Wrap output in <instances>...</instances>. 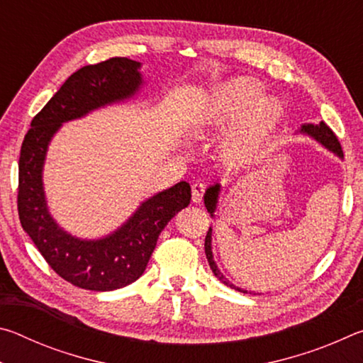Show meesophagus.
Masks as SVG:
<instances>
[{
    "mask_svg": "<svg viewBox=\"0 0 363 363\" xmlns=\"http://www.w3.org/2000/svg\"><path fill=\"white\" fill-rule=\"evenodd\" d=\"M206 186L203 182H195L192 186V201L194 203H200L201 199H203Z\"/></svg>",
    "mask_w": 363,
    "mask_h": 363,
    "instance_id": "obj_1",
    "label": "esophagus"
}]
</instances>
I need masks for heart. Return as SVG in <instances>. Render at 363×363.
<instances>
[{
    "instance_id": "b5f03b06",
    "label": "heart",
    "mask_w": 363,
    "mask_h": 363,
    "mask_svg": "<svg viewBox=\"0 0 363 363\" xmlns=\"http://www.w3.org/2000/svg\"><path fill=\"white\" fill-rule=\"evenodd\" d=\"M262 93L257 79L240 77L219 86L206 104L205 126L225 130L220 150L238 167L253 163L266 150L281 118L280 102Z\"/></svg>"
}]
</instances>
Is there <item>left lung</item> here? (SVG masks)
I'll return each instance as SVG.
<instances>
[{"mask_svg":"<svg viewBox=\"0 0 363 363\" xmlns=\"http://www.w3.org/2000/svg\"><path fill=\"white\" fill-rule=\"evenodd\" d=\"M301 134H306V136H309L312 139H315L318 144H322L325 149H328L330 152H333L336 157L342 158V150H341V145H340V140L335 136V133L330 130V128L325 125L323 121L318 123V125H314V123H306V125L301 126L299 130ZM219 194H220V184L216 182L213 184L206 189L205 192V206L208 213L211 214V218H214V211H216V206H218V199H219ZM211 235H213V229L210 227V230L206 233V238H205V255H206V259L210 262V267L213 270V274L216 275V277L223 281L224 285L233 288V290L237 291H242V293H248L247 290H243V288H238L233 284H230L229 280H227L223 274H220V270L218 269L216 262H214V257H213V250H211ZM251 293V291H250ZM256 294V293H255Z\"/></svg>","mask_w":363,"mask_h":363,"instance_id":"left-lung-1","label":"left lung"}]
</instances>
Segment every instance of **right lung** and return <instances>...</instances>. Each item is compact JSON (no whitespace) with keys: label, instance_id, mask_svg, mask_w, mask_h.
Wrapping results in <instances>:
<instances>
[{"label":"right lung","instance_id":"add662e5","mask_svg":"<svg viewBox=\"0 0 363 363\" xmlns=\"http://www.w3.org/2000/svg\"><path fill=\"white\" fill-rule=\"evenodd\" d=\"M140 62L112 57L73 73L32 120L19 158V219L51 269L72 285L112 291L136 281L149 264L160 232L190 203V186L174 184L140 203L131 218L96 240L78 238L60 227L48 210L43 167L49 143L67 121L131 99L143 86Z\"/></svg>","mask_w":363,"mask_h":363}]
</instances>
